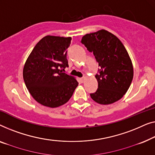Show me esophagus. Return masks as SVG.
<instances>
[{
    "label": "esophagus",
    "instance_id": "1",
    "mask_svg": "<svg viewBox=\"0 0 155 155\" xmlns=\"http://www.w3.org/2000/svg\"><path fill=\"white\" fill-rule=\"evenodd\" d=\"M80 80H81V83H84V81H85V78H84V77L81 78H80Z\"/></svg>",
    "mask_w": 155,
    "mask_h": 155
}]
</instances>
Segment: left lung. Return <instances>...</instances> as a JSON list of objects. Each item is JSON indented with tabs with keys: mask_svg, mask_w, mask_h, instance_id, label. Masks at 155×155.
<instances>
[{
	"mask_svg": "<svg viewBox=\"0 0 155 155\" xmlns=\"http://www.w3.org/2000/svg\"><path fill=\"white\" fill-rule=\"evenodd\" d=\"M81 43L93 53L98 62V83L96 92L90 95L100 104L118 101L127 92L134 77V67L123 43L116 36L104 29L83 36Z\"/></svg>",
	"mask_w": 155,
	"mask_h": 155,
	"instance_id": "obj_1",
	"label": "left lung"
}]
</instances>
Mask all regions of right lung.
Here are the masks:
<instances>
[{"instance_id":"obj_1","label":"right lung","mask_w":155,"mask_h":155,"mask_svg":"<svg viewBox=\"0 0 155 155\" xmlns=\"http://www.w3.org/2000/svg\"><path fill=\"white\" fill-rule=\"evenodd\" d=\"M71 40V37H43L26 61L25 85L34 100L43 106L55 108L65 104L78 86L74 77L62 71L69 67L67 53Z\"/></svg>"}]
</instances>
